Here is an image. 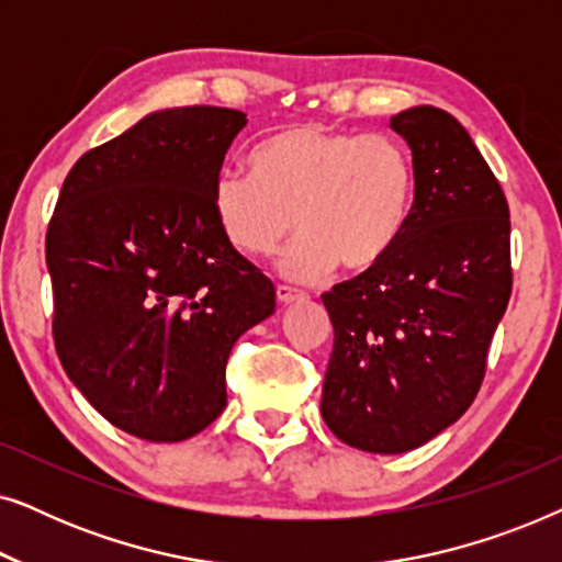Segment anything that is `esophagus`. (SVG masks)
I'll list each match as a JSON object with an SVG mask.
<instances>
[{
    "mask_svg": "<svg viewBox=\"0 0 562 562\" xmlns=\"http://www.w3.org/2000/svg\"><path fill=\"white\" fill-rule=\"evenodd\" d=\"M276 296H279L281 304H291V302H296V299H302L304 294L299 289H291V286H283V283H279V286H276Z\"/></svg>",
    "mask_w": 562,
    "mask_h": 562,
    "instance_id": "1",
    "label": "esophagus"
}]
</instances>
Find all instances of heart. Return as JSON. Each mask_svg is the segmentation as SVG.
Wrapping results in <instances>:
<instances>
[{"mask_svg": "<svg viewBox=\"0 0 562 562\" xmlns=\"http://www.w3.org/2000/svg\"><path fill=\"white\" fill-rule=\"evenodd\" d=\"M248 164L250 176H217L212 214L248 258L273 256L296 229L279 263L286 279L314 281L335 263L368 271L412 217L417 171L396 137L296 125L266 137Z\"/></svg>", "mask_w": 562, "mask_h": 562, "instance_id": "1", "label": "heart"}]
</instances>
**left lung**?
I'll return each instance as SVG.
<instances>
[{
    "instance_id": "1",
    "label": "left lung",
    "mask_w": 562,
    "mask_h": 562,
    "mask_svg": "<svg viewBox=\"0 0 562 562\" xmlns=\"http://www.w3.org/2000/svg\"><path fill=\"white\" fill-rule=\"evenodd\" d=\"M414 210L381 263L322 294L335 327L322 417L350 448L406 452L460 419L512 296L509 204L465 127L437 106L391 117Z\"/></svg>"
}]
</instances>
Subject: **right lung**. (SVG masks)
Listing matches in <instances>:
<instances>
[{
	"instance_id": "1",
	"label": "right lung",
	"mask_w": 562,
	"mask_h": 562,
	"mask_svg": "<svg viewBox=\"0 0 562 562\" xmlns=\"http://www.w3.org/2000/svg\"><path fill=\"white\" fill-rule=\"evenodd\" d=\"M245 122L227 106L153 112L76 160L50 217L60 366L106 422L143 440L210 427L235 340L276 310L273 283L212 214Z\"/></svg>"
}]
</instances>
